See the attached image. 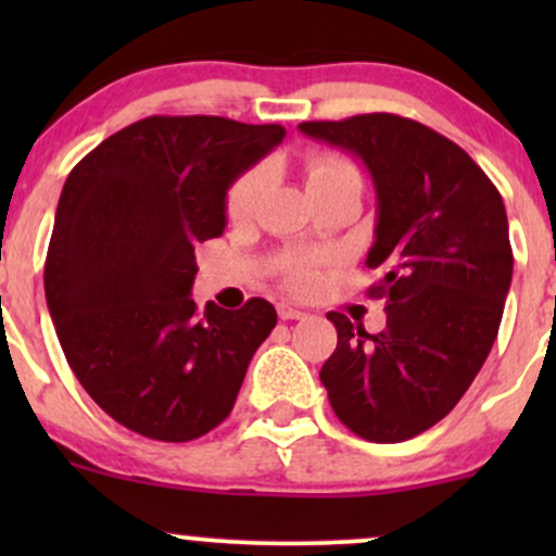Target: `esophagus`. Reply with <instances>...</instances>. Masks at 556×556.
Returning a JSON list of instances; mask_svg holds the SVG:
<instances>
[{
    "mask_svg": "<svg viewBox=\"0 0 556 556\" xmlns=\"http://www.w3.org/2000/svg\"><path fill=\"white\" fill-rule=\"evenodd\" d=\"M277 314H279V318H282V321H292V318H303L305 316L303 311L295 308V305H290V303H279Z\"/></svg>",
    "mask_w": 556,
    "mask_h": 556,
    "instance_id": "1",
    "label": "esophagus"
}]
</instances>
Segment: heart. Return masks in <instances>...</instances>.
<instances>
[{
  "label": "heart",
  "mask_w": 556,
  "mask_h": 556,
  "mask_svg": "<svg viewBox=\"0 0 556 556\" xmlns=\"http://www.w3.org/2000/svg\"><path fill=\"white\" fill-rule=\"evenodd\" d=\"M348 175H358V169H355L353 164L342 156H331V154L311 156L308 164H305V180H308V190L316 188V185H324L329 180H337V177H348ZM264 185H266L264 167H253V169L242 172L227 193L229 219H245V216H251L253 208H256ZM285 279H287V285L295 287V290H305V287L314 282V266H311V261H305V258L287 261Z\"/></svg>",
  "instance_id": "1"
}]
</instances>
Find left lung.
I'll return each mask as SVG.
<instances>
[{
  "label": "left lung",
  "instance_id": "obj_1",
  "mask_svg": "<svg viewBox=\"0 0 556 556\" xmlns=\"http://www.w3.org/2000/svg\"><path fill=\"white\" fill-rule=\"evenodd\" d=\"M298 127L358 156L371 175L366 266L381 279L368 295L387 300L379 334L331 311L337 350L318 376L350 431L405 442L460 402L496 340L513 282L502 195L460 146L416 119L376 112Z\"/></svg>",
  "mask_w": 556,
  "mask_h": 556
}]
</instances>
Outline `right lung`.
Segmentation results:
<instances>
[{"instance_id": "right-lung-1", "label": "right lung", "mask_w": 556, "mask_h": 556, "mask_svg": "<svg viewBox=\"0 0 556 556\" xmlns=\"http://www.w3.org/2000/svg\"><path fill=\"white\" fill-rule=\"evenodd\" d=\"M282 125L138 119L67 175L43 290L56 337L96 405L156 442H190L232 410L269 300L240 311L190 298L195 245L227 227V190L282 143Z\"/></svg>"}]
</instances>
